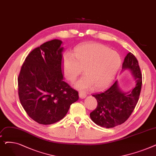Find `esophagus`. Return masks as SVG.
<instances>
[{"label": "esophagus", "mask_w": 156, "mask_h": 156, "mask_svg": "<svg viewBox=\"0 0 156 156\" xmlns=\"http://www.w3.org/2000/svg\"><path fill=\"white\" fill-rule=\"evenodd\" d=\"M86 95H87V94L85 91H83V90L79 91V97L80 98H81V99H84V98L86 97Z\"/></svg>", "instance_id": "1"}]
</instances>
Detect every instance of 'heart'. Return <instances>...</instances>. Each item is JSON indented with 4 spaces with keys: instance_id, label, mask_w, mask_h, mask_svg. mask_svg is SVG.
Masks as SVG:
<instances>
[{
    "instance_id": "obj_1",
    "label": "heart",
    "mask_w": 156,
    "mask_h": 156,
    "mask_svg": "<svg viewBox=\"0 0 156 156\" xmlns=\"http://www.w3.org/2000/svg\"><path fill=\"white\" fill-rule=\"evenodd\" d=\"M121 61L115 51L101 44H88L78 47L74 55L64 56L63 68L68 80L73 81L83 72L86 75L75 84L78 88H89L94 85L95 90L108 87L119 69Z\"/></svg>"
}]
</instances>
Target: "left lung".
<instances>
[{
	"mask_svg": "<svg viewBox=\"0 0 156 156\" xmlns=\"http://www.w3.org/2000/svg\"><path fill=\"white\" fill-rule=\"evenodd\" d=\"M122 70L129 69L135 80V86L124 92L116 80L103 92L92 95L97 106L90 116L97 125L104 128H113L125 122L132 114L139 99L142 77L138 62L135 56L129 52L122 63Z\"/></svg>",
	"mask_w": 156,
	"mask_h": 156,
	"instance_id": "1",
	"label": "left lung"
}]
</instances>
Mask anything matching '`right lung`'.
<instances>
[{"label": "right lung", "instance_id": "right-lung-1", "mask_svg": "<svg viewBox=\"0 0 156 156\" xmlns=\"http://www.w3.org/2000/svg\"><path fill=\"white\" fill-rule=\"evenodd\" d=\"M62 44L54 39L34 49L18 76L20 102L28 115L41 125L62 119L79 98L78 92L63 81Z\"/></svg>", "mask_w": 156, "mask_h": 156}]
</instances>
